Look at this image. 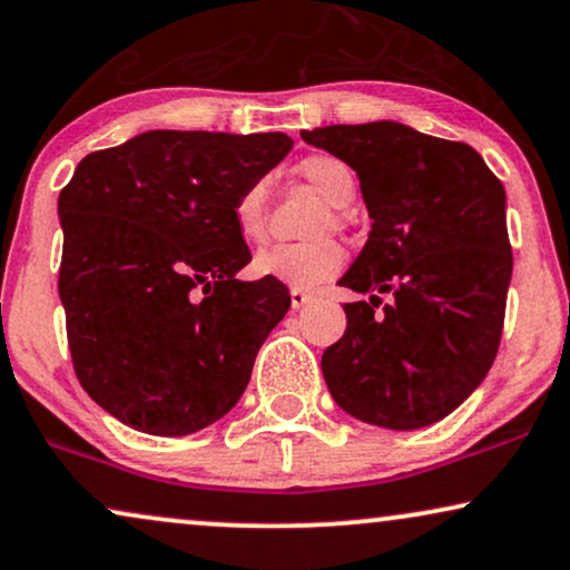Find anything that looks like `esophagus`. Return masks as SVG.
<instances>
[{"mask_svg": "<svg viewBox=\"0 0 570 570\" xmlns=\"http://www.w3.org/2000/svg\"><path fill=\"white\" fill-rule=\"evenodd\" d=\"M292 307L294 309H302L305 305H309V302H313V294L309 292H302V289H292Z\"/></svg>", "mask_w": 570, "mask_h": 570, "instance_id": "obj_1", "label": "esophagus"}]
</instances>
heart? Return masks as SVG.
<instances>
[{"mask_svg":"<svg viewBox=\"0 0 570 570\" xmlns=\"http://www.w3.org/2000/svg\"><path fill=\"white\" fill-rule=\"evenodd\" d=\"M299 174L333 208H344L354 200L356 179L352 166L344 158L331 154L309 156L299 164ZM265 208H268L265 181H253L237 195L232 206V218L242 239L261 242L265 237ZM321 229H328V222H323ZM341 268H344V249L333 239L268 247L257 253L253 263L257 276L281 281L289 289H315V286L336 276Z\"/></svg>","mask_w":570,"mask_h":570,"instance_id":"b5f03b06","label":"heart"}]
</instances>
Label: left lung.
Wrapping results in <instances>:
<instances>
[{
	"instance_id": "8db88e82",
	"label": "left lung",
	"mask_w": 570,
	"mask_h": 570,
	"mask_svg": "<svg viewBox=\"0 0 570 570\" xmlns=\"http://www.w3.org/2000/svg\"><path fill=\"white\" fill-rule=\"evenodd\" d=\"M344 158L373 218L338 278L370 302L344 305L346 331L323 352V377L354 420L420 430L480 389L495 362L513 273L505 189L466 142L401 121L302 132ZM391 293L381 314L380 294Z\"/></svg>"
}]
</instances>
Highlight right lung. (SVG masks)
I'll use <instances>...</instances> for the list:
<instances>
[{
	"mask_svg": "<svg viewBox=\"0 0 570 570\" xmlns=\"http://www.w3.org/2000/svg\"><path fill=\"white\" fill-rule=\"evenodd\" d=\"M294 140L148 130L88 154L59 193V299L75 375L127 428L179 438L229 414L292 305L232 218Z\"/></svg>",
	"mask_w": 570,
	"mask_h": 570,
	"instance_id": "1",
	"label": "right lung"
}]
</instances>
